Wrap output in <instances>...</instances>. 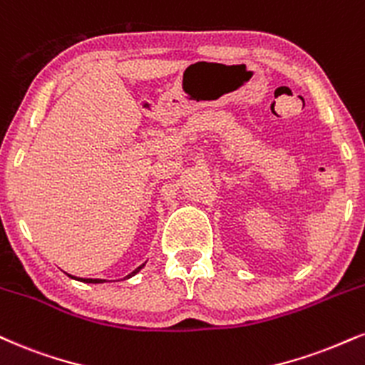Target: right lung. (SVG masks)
<instances>
[{
	"label": "right lung",
	"instance_id": "right-lung-1",
	"mask_svg": "<svg viewBox=\"0 0 365 365\" xmlns=\"http://www.w3.org/2000/svg\"><path fill=\"white\" fill-rule=\"evenodd\" d=\"M143 267H144V263H143V265H140V267H138V269H135L134 272H130V274L127 275L125 279H130V277H133V275L138 274V272H139L140 269H143ZM73 279H76V277H73ZM76 280H81V282H86V284H102V282H105L103 279H76Z\"/></svg>",
	"mask_w": 365,
	"mask_h": 365
}]
</instances>
